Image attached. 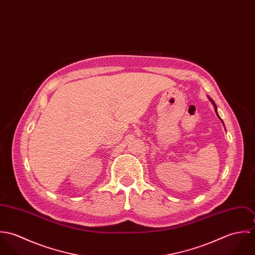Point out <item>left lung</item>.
Segmentation results:
<instances>
[{"instance_id": "1", "label": "left lung", "mask_w": 255, "mask_h": 255, "mask_svg": "<svg viewBox=\"0 0 255 255\" xmlns=\"http://www.w3.org/2000/svg\"><path fill=\"white\" fill-rule=\"evenodd\" d=\"M209 99H210V101H211V103H212V104H213V106H214V108H215V112H216V114H217V116H218V117H219L218 113H217V106H216V104H215V102H214V101H213V100H212V99H211V98H209ZM219 119H220V117H219ZM220 120H221V119H220ZM221 121H222V120H221ZM222 123H223V121H222Z\"/></svg>"}]
</instances>
